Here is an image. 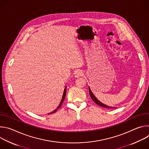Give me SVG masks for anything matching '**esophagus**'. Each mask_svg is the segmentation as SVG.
<instances>
[{
	"instance_id": "34e87169",
	"label": "esophagus",
	"mask_w": 149,
	"mask_h": 149,
	"mask_svg": "<svg viewBox=\"0 0 149 149\" xmlns=\"http://www.w3.org/2000/svg\"><path fill=\"white\" fill-rule=\"evenodd\" d=\"M83 75V73L81 71H77L75 72V77H79Z\"/></svg>"
}]
</instances>
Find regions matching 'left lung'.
<instances>
[{
    "label": "left lung",
    "mask_w": 149,
    "mask_h": 149,
    "mask_svg": "<svg viewBox=\"0 0 149 149\" xmlns=\"http://www.w3.org/2000/svg\"><path fill=\"white\" fill-rule=\"evenodd\" d=\"M89 93H90V95L91 98V99L93 100V101L95 103H96L97 105L101 106V107H104V108H107V109H114V108H115V107H109V106L106 105L102 104V102H101L100 101H99L97 99V98L94 95V94H93V93L91 92V90H90V88H89Z\"/></svg>",
    "instance_id": "left-lung-1"
}]
</instances>
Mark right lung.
Segmentation results:
<instances>
[{"instance_id": "1", "label": "right lung", "mask_w": 149, "mask_h": 149, "mask_svg": "<svg viewBox=\"0 0 149 149\" xmlns=\"http://www.w3.org/2000/svg\"><path fill=\"white\" fill-rule=\"evenodd\" d=\"M66 91H67V88H65V90H64V91H63V96H62V100H61V102H60V104H59V105H58V107H57V109H55L54 111H52V113H49L48 114H52V113H55L56 111H57V110L59 108V107H61V105H62V102H63V101H64V99H65V95H66Z\"/></svg>"}]
</instances>
